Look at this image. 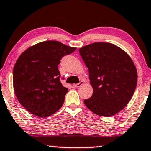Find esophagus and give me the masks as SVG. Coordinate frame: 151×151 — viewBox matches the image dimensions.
Here are the masks:
<instances>
[{"instance_id":"1","label":"esophagus","mask_w":151,"mask_h":151,"mask_svg":"<svg viewBox=\"0 0 151 151\" xmlns=\"http://www.w3.org/2000/svg\"><path fill=\"white\" fill-rule=\"evenodd\" d=\"M83 84H84V82H83L82 81H81V82H80V83H78V84H73V86L76 87V88H79V87H80L82 85H83Z\"/></svg>"}]
</instances>
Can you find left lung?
<instances>
[{"label": "left lung", "mask_w": 151, "mask_h": 151, "mask_svg": "<svg viewBox=\"0 0 151 151\" xmlns=\"http://www.w3.org/2000/svg\"><path fill=\"white\" fill-rule=\"evenodd\" d=\"M79 52L88 69L93 88L84 104L99 116L115 115L128 104L136 88L137 73L134 62L123 50L110 43H91Z\"/></svg>", "instance_id": "left-lung-1"}]
</instances>
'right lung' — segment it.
<instances>
[{
	"label": "right lung",
	"mask_w": 151,
	"mask_h": 151,
	"mask_svg": "<svg viewBox=\"0 0 151 151\" xmlns=\"http://www.w3.org/2000/svg\"><path fill=\"white\" fill-rule=\"evenodd\" d=\"M76 50L57 41L40 42L22 52L13 71V85L18 101L38 117L59 110L68 89L60 82L58 65L61 58Z\"/></svg>",
	"instance_id": "obj_1"
}]
</instances>
